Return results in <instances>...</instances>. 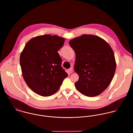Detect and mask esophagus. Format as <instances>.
I'll use <instances>...</instances> for the list:
<instances>
[{
  "label": "esophagus",
  "mask_w": 133,
  "mask_h": 133,
  "mask_svg": "<svg viewBox=\"0 0 133 133\" xmlns=\"http://www.w3.org/2000/svg\"><path fill=\"white\" fill-rule=\"evenodd\" d=\"M68 71H69V73H70V74L72 73L73 72V69H72V68H70V69H69Z\"/></svg>",
  "instance_id": "34e87169"
}]
</instances>
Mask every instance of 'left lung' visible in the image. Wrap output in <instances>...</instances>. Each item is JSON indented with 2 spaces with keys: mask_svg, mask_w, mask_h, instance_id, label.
Listing matches in <instances>:
<instances>
[{
  "mask_svg": "<svg viewBox=\"0 0 133 133\" xmlns=\"http://www.w3.org/2000/svg\"><path fill=\"white\" fill-rule=\"evenodd\" d=\"M76 55L74 71L79 76L75 86L82 94L94 97L111 83L116 70L114 52L102 38L83 35L69 42Z\"/></svg>",
  "mask_w": 133,
  "mask_h": 133,
  "instance_id": "obj_1",
  "label": "left lung"
}]
</instances>
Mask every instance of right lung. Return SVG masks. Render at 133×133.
<instances>
[{"label": "right lung", "mask_w": 133, "mask_h": 133, "mask_svg": "<svg viewBox=\"0 0 133 133\" xmlns=\"http://www.w3.org/2000/svg\"><path fill=\"white\" fill-rule=\"evenodd\" d=\"M65 40L57 35L39 36L31 39L21 53L20 64L24 79L30 88L41 96L55 93L68 76L58 52Z\"/></svg>", "instance_id": "1"}]
</instances>
